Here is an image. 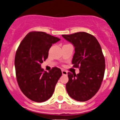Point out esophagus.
Segmentation results:
<instances>
[{"mask_svg":"<svg viewBox=\"0 0 120 120\" xmlns=\"http://www.w3.org/2000/svg\"><path fill=\"white\" fill-rule=\"evenodd\" d=\"M61 72H62V74L63 75H67V72L66 71L64 70H61Z\"/></svg>","mask_w":120,"mask_h":120,"instance_id":"1","label":"esophagus"}]
</instances>
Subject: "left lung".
Segmentation results:
<instances>
[{
	"mask_svg": "<svg viewBox=\"0 0 120 120\" xmlns=\"http://www.w3.org/2000/svg\"><path fill=\"white\" fill-rule=\"evenodd\" d=\"M62 36L75 47L72 64L77 74L68 72L67 93L74 100L86 101L92 98L101 85L105 72V59L98 40L92 34L77 32Z\"/></svg>",
	"mask_w": 120,
	"mask_h": 120,
	"instance_id": "1",
	"label": "left lung"
}]
</instances>
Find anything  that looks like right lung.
Returning <instances> with one entry per match:
<instances>
[{
  "label": "right lung",
  "mask_w": 120,
  "mask_h": 120,
  "mask_svg": "<svg viewBox=\"0 0 120 120\" xmlns=\"http://www.w3.org/2000/svg\"><path fill=\"white\" fill-rule=\"evenodd\" d=\"M60 40L45 32L33 31L24 37L17 48L15 59L17 83L22 93L33 101L41 103L49 99L62 75L56 67L49 73L41 68L52 44Z\"/></svg>",
  "instance_id": "add662e5"
}]
</instances>
